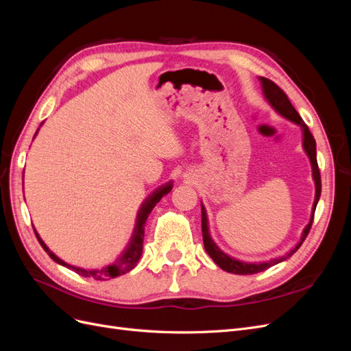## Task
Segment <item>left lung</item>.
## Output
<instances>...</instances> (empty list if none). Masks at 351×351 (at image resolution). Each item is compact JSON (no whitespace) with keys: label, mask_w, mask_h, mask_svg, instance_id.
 <instances>
[{"label":"left lung","mask_w":351,"mask_h":351,"mask_svg":"<svg viewBox=\"0 0 351 351\" xmlns=\"http://www.w3.org/2000/svg\"><path fill=\"white\" fill-rule=\"evenodd\" d=\"M259 82L262 84L263 97H265V99L268 101L271 107L275 111H277L281 117H284V119L297 124L302 129L303 149H304L307 158H309L311 165H312V177H313V182H315V202H313V206H312L311 221H309V224L304 227V230L302 232L300 241L297 243L290 252H287L285 254H282V256L274 258V259L267 261V262H243L240 259L230 256V254H227L226 252H222L217 246L215 241L212 240V237L209 234V226H208L209 222H208V217H206V209H205L204 205H202V236H204V246H205L206 253L209 254L212 261H214L221 269H224V271L231 272V274H237V275H250V274L262 272L265 269L274 267V265H277V263H280L285 259H289L291 254H294L297 252V249L302 246V243L304 241V239L307 237V234H309V231H311L312 222H313V215H315V209H316L317 202H319L321 187H322L321 186V173H319V168H317V161H316V142H315L313 136L309 130V127H307L303 123L302 117L299 115V112L295 111V108L291 105L289 97H287V95L282 92L281 88H278L277 84H275L274 82H271L267 77H259Z\"/></svg>","instance_id":"obj_1"}]
</instances>
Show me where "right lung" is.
<instances>
[{"label": "right lung", "instance_id": "obj_1", "mask_svg": "<svg viewBox=\"0 0 351 351\" xmlns=\"http://www.w3.org/2000/svg\"><path fill=\"white\" fill-rule=\"evenodd\" d=\"M36 134H38V132L35 133V136ZM171 189H173V183L168 182V183L162 184L161 187L155 189L154 192L142 202L139 210H137L136 224H134V228H133V232H132V237H130L129 243H127V246L124 247V250L121 252L120 256L117 258L112 263L107 265V267H102V268H98V269H83V268H79V267H74V265H70V263L64 262L62 259H60L54 252H51L49 247L44 243V240L39 237L36 230H35V234H36V237H38V240L40 243V246L44 247V250L49 254V258L52 261L57 262L58 265H62V267H66V268L74 271V272L79 274V275H82V277L93 278V280H98V281L120 277V275H123V274L130 272L136 267L137 262H139V259L142 256V252H143L145 222H146L147 217H149L152 209L155 208V205L158 204L159 200H161L162 196H165V195H168L169 192H171Z\"/></svg>", "mask_w": 351, "mask_h": 351}]
</instances>
